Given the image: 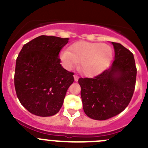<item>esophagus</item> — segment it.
Masks as SVG:
<instances>
[{"mask_svg":"<svg viewBox=\"0 0 148 148\" xmlns=\"http://www.w3.org/2000/svg\"><path fill=\"white\" fill-rule=\"evenodd\" d=\"M74 79H75V82H78V75H76V74H75V75H74Z\"/></svg>","mask_w":148,"mask_h":148,"instance_id":"obj_1","label":"esophagus"}]
</instances>
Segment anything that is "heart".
Masks as SVG:
<instances>
[{
	"label": "heart",
	"mask_w": 148,
	"mask_h": 148,
	"mask_svg": "<svg viewBox=\"0 0 148 148\" xmlns=\"http://www.w3.org/2000/svg\"><path fill=\"white\" fill-rule=\"evenodd\" d=\"M113 51L110 46L87 41L76 42L61 53V59L65 67L72 69L79 62L78 69L86 75L101 73L113 59Z\"/></svg>",
	"instance_id": "1"
}]
</instances>
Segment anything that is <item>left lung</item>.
<instances>
[{"label":"left lung","mask_w":148,"mask_h":148,"mask_svg":"<svg viewBox=\"0 0 148 148\" xmlns=\"http://www.w3.org/2000/svg\"><path fill=\"white\" fill-rule=\"evenodd\" d=\"M112 44V66L93 78L78 79L84 111L92 119H108L122 112L135 90L137 70L133 53L121 44Z\"/></svg>","instance_id":"obj_1"}]
</instances>
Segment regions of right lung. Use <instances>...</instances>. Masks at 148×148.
Returning <instances> with one entry per match:
<instances>
[{
  "label": "right lung",
  "instance_id": "add662e5",
  "mask_svg": "<svg viewBox=\"0 0 148 148\" xmlns=\"http://www.w3.org/2000/svg\"><path fill=\"white\" fill-rule=\"evenodd\" d=\"M69 38L40 35L24 44L16 59L14 83L21 104L32 114L51 116L62 107L74 73L58 58Z\"/></svg>",
  "mask_w": 148,
  "mask_h": 148
}]
</instances>
